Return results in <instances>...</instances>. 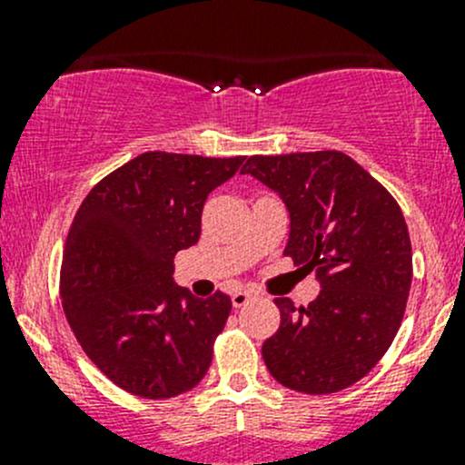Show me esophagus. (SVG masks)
Returning <instances> with one entry per match:
<instances>
[{
  "label": "esophagus",
  "instance_id": "1",
  "mask_svg": "<svg viewBox=\"0 0 465 465\" xmlns=\"http://www.w3.org/2000/svg\"><path fill=\"white\" fill-rule=\"evenodd\" d=\"M250 299H252V292H247V290H236V292L232 294V306L238 311V308L247 306V303H250Z\"/></svg>",
  "mask_w": 465,
  "mask_h": 465
}]
</instances>
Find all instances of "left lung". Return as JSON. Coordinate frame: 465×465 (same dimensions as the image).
Here are the masks:
<instances>
[{
  "instance_id": "obj_1",
  "label": "left lung",
  "mask_w": 465,
  "mask_h": 465,
  "mask_svg": "<svg viewBox=\"0 0 465 465\" xmlns=\"http://www.w3.org/2000/svg\"><path fill=\"white\" fill-rule=\"evenodd\" d=\"M288 209L283 254L315 272L308 308L274 299L281 326L262 344L267 371L302 393H332L367 376L405 315L411 242L401 206L337 150L247 159L242 166Z\"/></svg>"
}]
</instances>
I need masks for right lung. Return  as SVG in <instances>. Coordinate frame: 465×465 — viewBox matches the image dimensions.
<instances>
[{
    "label": "right lung",
    "mask_w": 465,
    "mask_h": 465,
    "mask_svg": "<svg viewBox=\"0 0 465 465\" xmlns=\"http://www.w3.org/2000/svg\"><path fill=\"white\" fill-rule=\"evenodd\" d=\"M245 157L143 153L98 182L64 242L60 292L87 358L116 387L162 401L209 371L232 299H198L173 281L195 245L203 206Z\"/></svg>",
    "instance_id": "add662e5"
}]
</instances>
